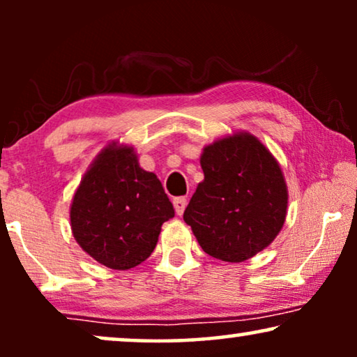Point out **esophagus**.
<instances>
[{
	"mask_svg": "<svg viewBox=\"0 0 357 357\" xmlns=\"http://www.w3.org/2000/svg\"><path fill=\"white\" fill-rule=\"evenodd\" d=\"M174 208H175V213H177L178 216H182L185 208H187V198H185V197L174 198Z\"/></svg>",
	"mask_w": 357,
	"mask_h": 357,
	"instance_id": "1",
	"label": "esophagus"
}]
</instances>
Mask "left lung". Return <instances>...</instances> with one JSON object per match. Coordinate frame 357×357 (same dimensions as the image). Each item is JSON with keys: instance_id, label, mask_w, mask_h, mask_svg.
I'll list each match as a JSON object with an SVG mask.
<instances>
[{"instance_id": "1", "label": "left lung", "mask_w": 357, "mask_h": 357, "mask_svg": "<svg viewBox=\"0 0 357 357\" xmlns=\"http://www.w3.org/2000/svg\"><path fill=\"white\" fill-rule=\"evenodd\" d=\"M204 178L183 221L208 255L241 263L265 250L287 216V185L271 151L248 131L214 139L199 155Z\"/></svg>"}]
</instances>
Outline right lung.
Returning a JSON list of instances; mask_svg holds the SVG:
<instances>
[{
    "label": "right lung",
    "mask_w": 357,
    "mask_h": 357,
    "mask_svg": "<svg viewBox=\"0 0 357 357\" xmlns=\"http://www.w3.org/2000/svg\"><path fill=\"white\" fill-rule=\"evenodd\" d=\"M174 214L158 175L141 167L133 146L120 141L96 155L70 206L75 241L100 265L120 271L153 253Z\"/></svg>",
    "instance_id": "add662e5"
}]
</instances>
